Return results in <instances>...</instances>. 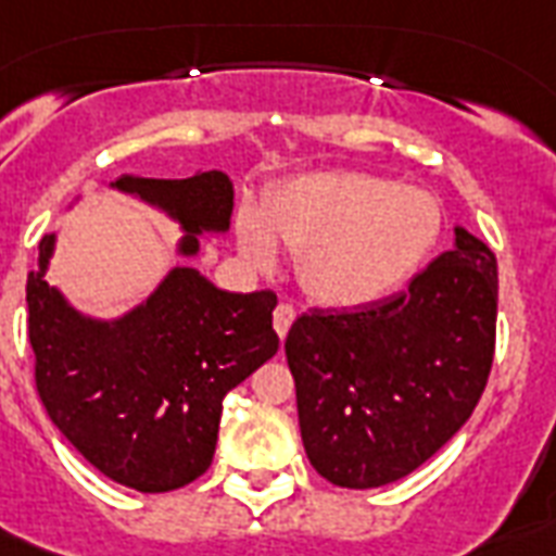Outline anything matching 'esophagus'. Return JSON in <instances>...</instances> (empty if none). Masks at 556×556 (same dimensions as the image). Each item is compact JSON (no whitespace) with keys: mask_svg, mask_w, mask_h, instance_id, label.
<instances>
[{"mask_svg":"<svg viewBox=\"0 0 556 556\" xmlns=\"http://www.w3.org/2000/svg\"><path fill=\"white\" fill-rule=\"evenodd\" d=\"M292 321H295V309H292V304H278L273 313V325H275V333L278 337H287L290 333Z\"/></svg>","mask_w":556,"mask_h":556,"instance_id":"esophagus-1","label":"esophagus"}]
</instances>
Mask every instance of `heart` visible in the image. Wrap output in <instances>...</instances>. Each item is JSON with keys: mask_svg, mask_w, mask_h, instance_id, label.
<instances>
[{"mask_svg": "<svg viewBox=\"0 0 556 556\" xmlns=\"http://www.w3.org/2000/svg\"><path fill=\"white\" fill-rule=\"evenodd\" d=\"M240 249L255 266L275 243L299 257L301 287L327 307H365L397 292L441 235V208L415 185L356 170L307 174L266 193L240 217Z\"/></svg>", "mask_w": 556, "mask_h": 556, "instance_id": "1", "label": "heart"}]
</instances>
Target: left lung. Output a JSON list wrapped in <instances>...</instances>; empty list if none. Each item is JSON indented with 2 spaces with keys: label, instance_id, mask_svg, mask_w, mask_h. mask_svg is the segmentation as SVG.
Listing matches in <instances>:
<instances>
[{
  "label": "left lung",
  "instance_id": "8db88e82",
  "mask_svg": "<svg viewBox=\"0 0 556 556\" xmlns=\"http://www.w3.org/2000/svg\"><path fill=\"white\" fill-rule=\"evenodd\" d=\"M496 255L467 229L406 292L309 309L283 351L301 441L330 484L368 490L429 462L479 406L496 351Z\"/></svg>",
  "mask_w": 556,
  "mask_h": 556
}]
</instances>
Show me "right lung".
Instances as JSON below:
<instances>
[{
	"label": "right lung",
	"instance_id": "right-lung-1",
	"mask_svg": "<svg viewBox=\"0 0 556 556\" xmlns=\"http://www.w3.org/2000/svg\"><path fill=\"white\" fill-rule=\"evenodd\" d=\"M115 188L167 208L197 252L202 229H229V176H122ZM54 235L42 238L40 269L28 273V342L34 382L51 424L94 470L124 488L167 493L211 467L223 397L278 351L273 290L226 292L179 266L122 321L103 325L68 307L42 278Z\"/></svg>",
	"mask_w": 556,
	"mask_h": 556
}]
</instances>
